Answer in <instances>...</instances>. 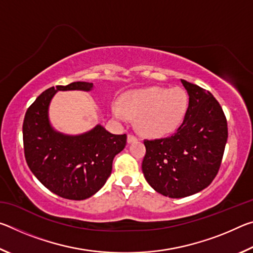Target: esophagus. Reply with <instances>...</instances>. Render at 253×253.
I'll return each mask as SVG.
<instances>
[{"label":"esophagus","instance_id":"34e87169","mask_svg":"<svg viewBox=\"0 0 253 253\" xmlns=\"http://www.w3.org/2000/svg\"><path fill=\"white\" fill-rule=\"evenodd\" d=\"M136 140H137V137H136L135 135H132V134H128V136H127V142H128V143L136 142Z\"/></svg>","mask_w":253,"mask_h":253}]
</instances>
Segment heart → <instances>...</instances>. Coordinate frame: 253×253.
Listing matches in <instances>:
<instances>
[{"mask_svg": "<svg viewBox=\"0 0 253 253\" xmlns=\"http://www.w3.org/2000/svg\"><path fill=\"white\" fill-rule=\"evenodd\" d=\"M188 97L182 88L152 87L127 92L122 104L113 106L119 121L137 118V127L145 135L163 136L176 129L183 122Z\"/></svg>", "mask_w": 253, "mask_h": 253, "instance_id": "b5f03b06", "label": "heart"}]
</instances>
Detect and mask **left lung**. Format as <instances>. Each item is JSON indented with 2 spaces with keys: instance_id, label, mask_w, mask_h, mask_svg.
<instances>
[{
  "instance_id": "obj_1",
  "label": "left lung",
  "mask_w": 253,
  "mask_h": 253,
  "mask_svg": "<svg viewBox=\"0 0 253 253\" xmlns=\"http://www.w3.org/2000/svg\"><path fill=\"white\" fill-rule=\"evenodd\" d=\"M188 93L183 123L173 135L145 139L144 176L158 193L185 198L204 190L216 176L228 140V124L210 91L181 79Z\"/></svg>"
}]
</instances>
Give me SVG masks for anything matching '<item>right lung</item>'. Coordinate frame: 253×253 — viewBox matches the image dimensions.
I'll return each instance as SVG.
<instances>
[{
  "label": "right lung",
  "mask_w": 253,
  "mask_h": 253,
  "mask_svg": "<svg viewBox=\"0 0 253 253\" xmlns=\"http://www.w3.org/2000/svg\"><path fill=\"white\" fill-rule=\"evenodd\" d=\"M91 83L77 81L46 89L29 107L23 122L24 156L29 169L52 193L84 200L97 193L110 176L114 157L126 146L127 136L114 135L101 125L70 136L50 125V101L59 90H91Z\"/></svg>",
  "instance_id": "right-lung-1"
}]
</instances>
